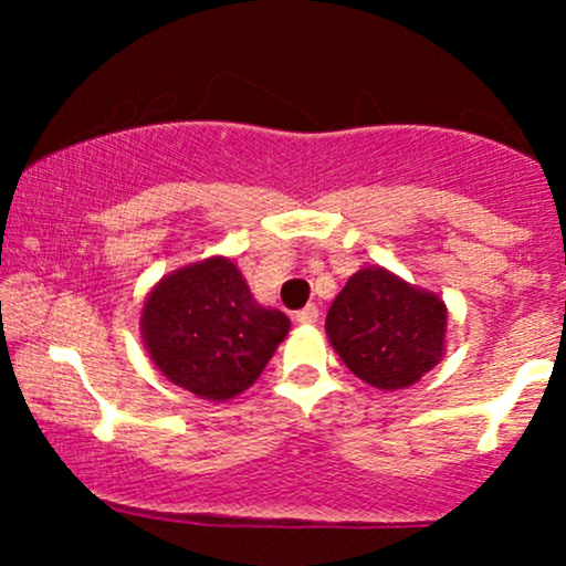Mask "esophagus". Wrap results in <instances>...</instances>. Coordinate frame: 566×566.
Returning a JSON list of instances; mask_svg holds the SVG:
<instances>
[{
  "mask_svg": "<svg viewBox=\"0 0 566 566\" xmlns=\"http://www.w3.org/2000/svg\"><path fill=\"white\" fill-rule=\"evenodd\" d=\"M295 322L297 324H316L319 322V308H316V305H305L303 311H297L295 314Z\"/></svg>",
  "mask_w": 566,
  "mask_h": 566,
  "instance_id": "34e87169",
  "label": "esophagus"
}]
</instances>
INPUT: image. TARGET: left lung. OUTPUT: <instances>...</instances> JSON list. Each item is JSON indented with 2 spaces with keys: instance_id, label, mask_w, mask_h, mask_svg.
<instances>
[{
  "instance_id": "left-lung-1",
  "label": "left lung",
  "mask_w": 566,
  "mask_h": 566,
  "mask_svg": "<svg viewBox=\"0 0 566 566\" xmlns=\"http://www.w3.org/2000/svg\"><path fill=\"white\" fill-rule=\"evenodd\" d=\"M447 322L450 311L437 292L409 284L382 265H367L329 305L324 329L356 378L380 391H399L439 365Z\"/></svg>"
}]
</instances>
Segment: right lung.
<instances>
[{
    "label": "right lung",
    "mask_w": 566,
    "mask_h": 566,
    "mask_svg": "<svg viewBox=\"0 0 566 566\" xmlns=\"http://www.w3.org/2000/svg\"><path fill=\"white\" fill-rule=\"evenodd\" d=\"M287 333V314L258 303L223 255L165 274L140 311L143 346L159 373L207 401L244 394Z\"/></svg>",
    "instance_id": "right-lung-1"
}]
</instances>
